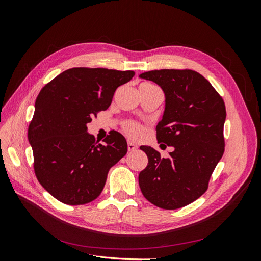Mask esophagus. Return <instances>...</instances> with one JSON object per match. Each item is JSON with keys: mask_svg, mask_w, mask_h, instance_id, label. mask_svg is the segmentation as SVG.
<instances>
[{"mask_svg": "<svg viewBox=\"0 0 261 261\" xmlns=\"http://www.w3.org/2000/svg\"><path fill=\"white\" fill-rule=\"evenodd\" d=\"M138 148V146L137 145H135L134 143H132V141H128V144H127V149H128V151H135V150Z\"/></svg>", "mask_w": 261, "mask_h": 261, "instance_id": "esophagus-1", "label": "esophagus"}]
</instances>
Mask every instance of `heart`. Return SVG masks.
I'll list each match as a JSON object with an SVG mask.
<instances>
[{
  "mask_svg": "<svg viewBox=\"0 0 261 261\" xmlns=\"http://www.w3.org/2000/svg\"><path fill=\"white\" fill-rule=\"evenodd\" d=\"M139 87H140V88H148V89L156 88L154 85L150 84V83H141ZM124 130L133 139H139L141 137V135H143V133H144L143 126L139 125L138 123L132 122V121H128V122H126L124 124Z\"/></svg>",
  "mask_w": 261,
  "mask_h": 261,
  "instance_id": "b5f03b06",
  "label": "heart"
}]
</instances>
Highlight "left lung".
<instances>
[{
	"mask_svg": "<svg viewBox=\"0 0 261 261\" xmlns=\"http://www.w3.org/2000/svg\"><path fill=\"white\" fill-rule=\"evenodd\" d=\"M139 77L159 85L164 92L156 139L160 147H173L168 158L149 146L140 147L148 165L139 173V187L154 206L178 209L204 194L223 155L224 101L206 78L192 69L150 70Z\"/></svg>",
	"mask_w": 261,
	"mask_h": 261,
	"instance_id": "1",
	"label": "left lung"
}]
</instances>
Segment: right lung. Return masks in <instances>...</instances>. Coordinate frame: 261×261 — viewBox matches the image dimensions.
I'll return each instance as SVG.
<instances>
[{
  "label": "right lung",
  "instance_id": "obj_1",
  "mask_svg": "<svg viewBox=\"0 0 261 261\" xmlns=\"http://www.w3.org/2000/svg\"><path fill=\"white\" fill-rule=\"evenodd\" d=\"M133 70L74 67L61 73L38 94L28 140L39 183L63 203L91 202L105 187L109 170L127 152L122 134L110 132L97 144L87 124L112 102Z\"/></svg>",
  "mask_w": 261,
  "mask_h": 261
}]
</instances>
